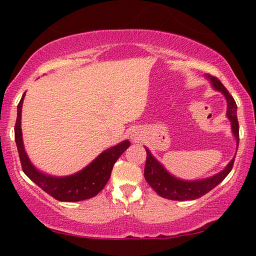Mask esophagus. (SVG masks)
I'll use <instances>...</instances> for the list:
<instances>
[{
	"label": "esophagus",
	"instance_id": "1",
	"mask_svg": "<svg viewBox=\"0 0 256 256\" xmlns=\"http://www.w3.org/2000/svg\"><path fill=\"white\" fill-rule=\"evenodd\" d=\"M132 138L134 140V141H136V140H138L140 138V135H138V132H134L132 134Z\"/></svg>",
	"mask_w": 256,
	"mask_h": 256
}]
</instances>
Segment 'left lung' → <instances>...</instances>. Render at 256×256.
Returning a JSON list of instances; mask_svg holds the SVG:
<instances>
[{
	"label": "left lung",
	"mask_w": 256,
	"mask_h": 256,
	"mask_svg": "<svg viewBox=\"0 0 256 256\" xmlns=\"http://www.w3.org/2000/svg\"><path fill=\"white\" fill-rule=\"evenodd\" d=\"M205 78L210 80L213 88L218 90L225 96L227 102V110L226 116L230 122V129H232V134L236 138V150L239 146V122H238L236 116V104L234 101L233 96L228 93V90L225 88L222 82L210 74H206ZM146 160L144 168V178L148 182V184L152 186L154 190L160 194V197L171 199V200H192V199L200 198L214 188L216 185L222 183L225 180L227 174L230 172L233 168L234 158L230 160V163L224 168L222 171L218 174L210 176L208 178H202V180H182L174 176L168 171L162 163L158 160H156L152 152L146 148Z\"/></svg>",
	"instance_id": "obj_1"
}]
</instances>
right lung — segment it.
<instances>
[{"label":"right lung","instance_id":"right-lung-1","mask_svg":"<svg viewBox=\"0 0 256 256\" xmlns=\"http://www.w3.org/2000/svg\"><path fill=\"white\" fill-rule=\"evenodd\" d=\"M26 93L17 106V118L15 124V141L24 174L51 197L60 202H80L96 196L110 180L112 170L118 157L129 148L130 142L124 140L116 146L104 150L96 158L78 172L68 176H52L38 170L31 163L24 149L22 138V106Z\"/></svg>","mask_w":256,"mask_h":256}]
</instances>
